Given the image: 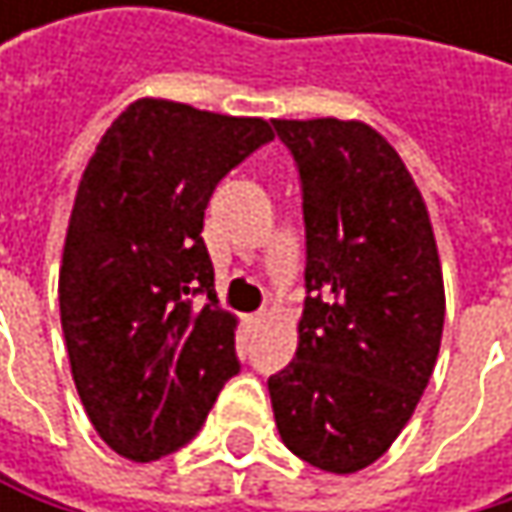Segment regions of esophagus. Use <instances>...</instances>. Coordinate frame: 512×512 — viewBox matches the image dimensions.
Listing matches in <instances>:
<instances>
[{"mask_svg":"<svg viewBox=\"0 0 512 512\" xmlns=\"http://www.w3.org/2000/svg\"><path fill=\"white\" fill-rule=\"evenodd\" d=\"M260 326H263V317H260V314H252V317H246V329H249V332H257Z\"/></svg>","mask_w":512,"mask_h":512,"instance_id":"esophagus-1","label":"esophagus"}]
</instances>
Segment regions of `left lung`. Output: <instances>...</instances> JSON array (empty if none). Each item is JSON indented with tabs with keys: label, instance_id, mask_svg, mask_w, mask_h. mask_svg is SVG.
I'll use <instances>...</instances> for the list:
<instances>
[{
	"label": "left lung",
	"instance_id": "obj_1",
	"mask_svg": "<svg viewBox=\"0 0 512 512\" xmlns=\"http://www.w3.org/2000/svg\"><path fill=\"white\" fill-rule=\"evenodd\" d=\"M305 213L296 358L269 376L287 451L332 474L379 460L412 418L442 347L445 278L406 162L364 121L272 118Z\"/></svg>",
	"mask_w": 512,
	"mask_h": 512
}]
</instances>
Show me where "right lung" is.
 Masks as SVG:
<instances>
[{"label":"right lung","instance_id":"right-lung-1","mask_svg":"<svg viewBox=\"0 0 512 512\" xmlns=\"http://www.w3.org/2000/svg\"><path fill=\"white\" fill-rule=\"evenodd\" d=\"M275 133L263 118L142 97L88 159L58 269L70 373L124 460L189 445L237 373V317L216 302L201 240L216 183ZM204 292L208 302L194 305Z\"/></svg>","mask_w":512,"mask_h":512}]
</instances>
